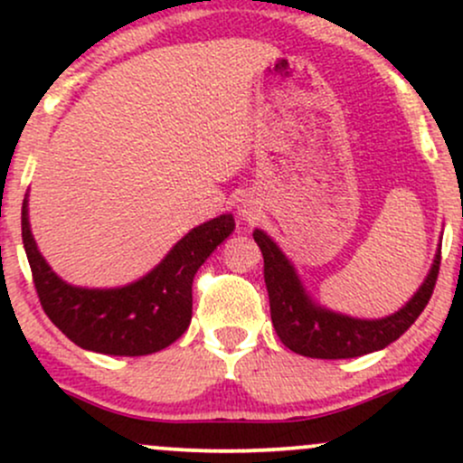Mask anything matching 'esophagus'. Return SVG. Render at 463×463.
Here are the masks:
<instances>
[{"label":"esophagus","mask_w":463,"mask_h":463,"mask_svg":"<svg viewBox=\"0 0 463 463\" xmlns=\"http://www.w3.org/2000/svg\"><path fill=\"white\" fill-rule=\"evenodd\" d=\"M237 211H239V217H241V220L252 222V220H257L259 213H261V206H259V202L254 198H243L241 202H239Z\"/></svg>","instance_id":"34e87169"}]
</instances>
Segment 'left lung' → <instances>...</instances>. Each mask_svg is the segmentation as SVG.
Listing matches in <instances>:
<instances>
[{
	"instance_id": "8db88e82",
	"label": "left lung",
	"mask_w": 463,
	"mask_h": 463,
	"mask_svg": "<svg viewBox=\"0 0 463 463\" xmlns=\"http://www.w3.org/2000/svg\"><path fill=\"white\" fill-rule=\"evenodd\" d=\"M252 237L263 252V276L276 335L302 357L353 359L390 346L424 311L439 272L438 250L427 279L402 309L381 320H359L316 305L283 250L259 228Z\"/></svg>"
}]
</instances>
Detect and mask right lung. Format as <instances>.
I'll return each instance as SVG.
<instances>
[{"label":"right lung","instance_id":"right-lung-1","mask_svg":"<svg viewBox=\"0 0 463 463\" xmlns=\"http://www.w3.org/2000/svg\"><path fill=\"white\" fill-rule=\"evenodd\" d=\"M235 231L232 215H220L189 231L152 272L115 289L65 283L36 248L21 209V237L41 307L80 348L115 357H141L167 348L191 322V285L200 265Z\"/></svg>","mask_w":463,"mask_h":463}]
</instances>
